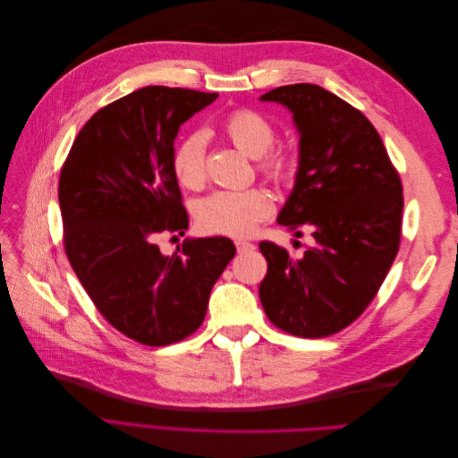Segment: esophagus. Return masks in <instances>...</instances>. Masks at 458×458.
Returning <instances> with one entry per match:
<instances>
[{"label":"esophagus","mask_w":458,"mask_h":458,"mask_svg":"<svg viewBox=\"0 0 458 458\" xmlns=\"http://www.w3.org/2000/svg\"><path fill=\"white\" fill-rule=\"evenodd\" d=\"M237 244V250L242 254V252H250V250H254V244L252 242H246V241H237L234 242Z\"/></svg>","instance_id":"34e87169"}]
</instances>
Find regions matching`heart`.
<instances>
[{
    "label": "heart",
    "instance_id": "1",
    "mask_svg": "<svg viewBox=\"0 0 458 458\" xmlns=\"http://www.w3.org/2000/svg\"><path fill=\"white\" fill-rule=\"evenodd\" d=\"M224 130L231 143L250 158L266 155L275 141L271 123L254 110L233 113ZM261 170L271 177H281L286 172V160L279 155L261 160ZM174 172L177 182L187 189H200L206 177V135L192 131L177 145L174 152ZM273 210V202L263 189H227L216 191L202 199L197 206L199 227L206 233L225 234L242 239L252 234L261 219Z\"/></svg>",
    "mask_w": 458,
    "mask_h": 458
}]
</instances>
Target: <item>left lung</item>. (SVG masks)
I'll use <instances>...</instances> for the list:
<instances>
[{
	"mask_svg": "<svg viewBox=\"0 0 458 458\" xmlns=\"http://www.w3.org/2000/svg\"><path fill=\"white\" fill-rule=\"evenodd\" d=\"M259 101L279 103L300 135L294 187L281 225L310 227L301 258L259 242L267 275L259 300L269 321L301 338H323L353 323L377 296L401 239L403 189L372 123L313 84L283 86Z\"/></svg>",
	"mask_w": 458,
	"mask_h": 458,
	"instance_id": "1",
	"label": "left lung"
}]
</instances>
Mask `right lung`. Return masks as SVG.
Here are the masks:
<instances>
[{"mask_svg": "<svg viewBox=\"0 0 458 458\" xmlns=\"http://www.w3.org/2000/svg\"><path fill=\"white\" fill-rule=\"evenodd\" d=\"M217 93L148 86L97 110L59 182L64 250L97 310L145 345L187 338L206 317L212 286L234 256L225 237L185 239L164 256L158 234H185L174 172L182 123Z\"/></svg>", "mask_w": 458, "mask_h": 458, "instance_id": "right-lung-1", "label": "right lung"}]
</instances>
